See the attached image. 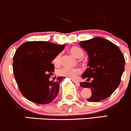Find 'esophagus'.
Instances as JSON below:
<instances>
[{
	"label": "esophagus",
	"mask_w": 131,
	"mask_h": 131,
	"mask_svg": "<svg viewBox=\"0 0 131 131\" xmlns=\"http://www.w3.org/2000/svg\"><path fill=\"white\" fill-rule=\"evenodd\" d=\"M72 81H73V82L74 83H76L77 85H80V82H79V81H78V80H74V79H72Z\"/></svg>",
	"instance_id": "1"
}]
</instances>
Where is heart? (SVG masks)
I'll return each instance as SVG.
<instances>
[{"mask_svg":"<svg viewBox=\"0 0 131 131\" xmlns=\"http://www.w3.org/2000/svg\"><path fill=\"white\" fill-rule=\"evenodd\" d=\"M70 53L75 57L80 59L84 55V51L81 48L78 46H72L69 50ZM62 62V55L59 53L54 58L53 63L55 66H59L61 64ZM81 72V70L78 67H64L58 71V74L62 76L69 78L71 79H76Z\"/></svg>","mask_w":131,"mask_h":131,"instance_id":"obj_1","label":"heart"}]
</instances>
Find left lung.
I'll list each match as a JSON object with an SVG mask.
<instances>
[{
	"label": "left lung",
	"instance_id": "obj_1",
	"mask_svg": "<svg viewBox=\"0 0 131 131\" xmlns=\"http://www.w3.org/2000/svg\"><path fill=\"white\" fill-rule=\"evenodd\" d=\"M80 45L89 55V67L81 76L86 81L80 82V86L91 90L87 101H101L120 85L125 67L124 57L116 45L101 37L80 41Z\"/></svg>",
	"mask_w": 131,
	"mask_h": 131
}]
</instances>
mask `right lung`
Instances as JSON below:
<instances>
[{
	"mask_svg": "<svg viewBox=\"0 0 131 131\" xmlns=\"http://www.w3.org/2000/svg\"><path fill=\"white\" fill-rule=\"evenodd\" d=\"M66 45L47 41L22 44L13 57V72L22 95L37 104L50 103L59 94V84L65 77L50 81L55 66L51 62Z\"/></svg>",
	"mask_w": 131,
	"mask_h": 131,
	"instance_id": "right-lung-1",
	"label": "right lung"
}]
</instances>
